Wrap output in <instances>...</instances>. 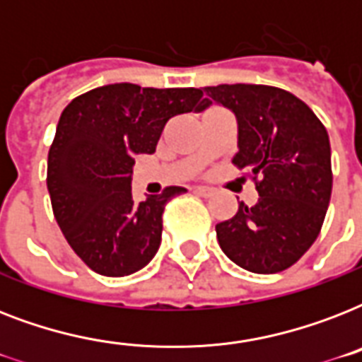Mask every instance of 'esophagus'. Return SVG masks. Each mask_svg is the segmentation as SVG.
<instances>
[{
    "label": "esophagus",
    "mask_w": 362,
    "mask_h": 362,
    "mask_svg": "<svg viewBox=\"0 0 362 362\" xmlns=\"http://www.w3.org/2000/svg\"><path fill=\"white\" fill-rule=\"evenodd\" d=\"M195 192H197L199 195H203V197H210V195L214 193V189H212V187H206V186H197L195 187Z\"/></svg>",
    "instance_id": "34e87169"
}]
</instances>
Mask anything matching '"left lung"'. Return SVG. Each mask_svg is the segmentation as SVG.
Returning a JSON list of instances; mask_svg holds the SVG:
<instances>
[{"mask_svg":"<svg viewBox=\"0 0 362 362\" xmlns=\"http://www.w3.org/2000/svg\"><path fill=\"white\" fill-rule=\"evenodd\" d=\"M204 93L197 112L218 103L237 116L238 152L233 163L250 170L259 193L253 206L238 203L237 214L216 226L220 247L250 272L289 269L317 238L331 201L325 125L281 88L220 84L204 88Z\"/></svg>","mask_w":362,"mask_h":362,"instance_id":"1","label":"left lung"}]
</instances>
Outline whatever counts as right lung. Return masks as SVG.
<instances>
[{"instance_id":"add662e5","label":"right lung","mask_w":362,"mask_h":362,"mask_svg":"<svg viewBox=\"0 0 362 362\" xmlns=\"http://www.w3.org/2000/svg\"><path fill=\"white\" fill-rule=\"evenodd\" d=\"M201 105L197 88L120 82L82 93L64 109L48 150L47 186L65 240L93 272L129 276L152 261L165 204L186 187H165L136 204L135 156L156 152L165 124Z\"/></svg>"}]
</instances>
